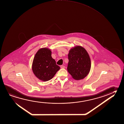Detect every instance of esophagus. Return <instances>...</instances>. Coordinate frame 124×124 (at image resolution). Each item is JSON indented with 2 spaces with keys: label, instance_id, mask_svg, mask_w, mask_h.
<instances>
[{
  "label": "esophagus",
  "instance_id": "obj_1",
  "mask_svg": "<svg viewBox=\"0 0 124 124\" xmlns=\"http://www.w3.org/2000/svg\"><path fill=\"white\" fill-rule=\"evenodd\" d=\"M61 68H65V66L64 65H61Z\"/></svg>",
  "mask_w": 124,
  "mask_h": 124
}]
</instances>
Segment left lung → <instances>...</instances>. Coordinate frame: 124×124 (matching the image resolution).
<instances>
[{"mask_svg":"<svg viewBox=\"0 0 124 124\" xmlns=\"http://www.w3.org/2000/svg\"><path fill=\"white\" fill-rule=\"evenodd\" d=\"M67 71L72 78L79 80L85 78L90 72L91 60L87 51L81 46H77L70 50Z\"/></svg>","mask_w":124,"mask_h":124,"instance_id":"8db88e82","label":"left lung"}]
</instances>
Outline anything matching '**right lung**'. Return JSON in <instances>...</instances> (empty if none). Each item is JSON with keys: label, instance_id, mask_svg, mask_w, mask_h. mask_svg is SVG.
Segmentation results:
<instances>
[{"label": "right lung", "instance_id": "1", "mask_svg": "<svg viewBox=\"0 0 124 124\" xmlns=\"http://www.w3.org/2000/svg\"><path fill=\"white\" fill-rule=\"evenodd\" d=\"M60 69L51 57V51L48 48L39 49L35 54L32 70L35 76L44 81L50 80Z\"/></svg>", "mask_w": 124, "mask_h": 124}]
</instances>
